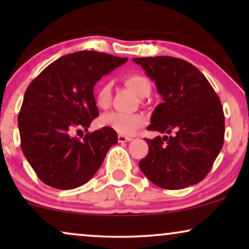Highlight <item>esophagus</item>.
<instances>
[{"label":"esophagus","mask_w":249,"mask_h":249,"mask_svg":"<svg viewBox=\"0 0 249 249\" xmlns=\"http://www.w3.org/2000/svg\"><path fill=\"white\" fill-rule=\"evenodd\" d=\"M131 137H128V136H122V135H119L118 136V142H130L131 141Z\"/></svg>","instance_id":"1"}]
</instances>
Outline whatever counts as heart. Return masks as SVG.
<instances>
[{
    "instance_id": "heart-1",
    "label": "heart",
    "mask_w": 249,
    "mask_h": 249,
    "mask_svg": "<svg viewBox=\"0 0 249 249\" xmlns=\"http://www.w3.org/2000/svg\"><path fill=\"white\" fill-rule=\"evenodd\" d=\"M124 84L135 91L138 96L146 97L151 94L152 84L149 79L141 73H129L124 78ZM112 98V87L110 83H103L96 93V104L98 107L107 108L110 107ZM101 124L107 127L122 136L132 135L145 124L146 119L139 113H121L110 112L100 119Z\"/></svg>"
}]
</instances>
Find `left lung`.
Returning <instances> with one entry per match:
<instances>
[{"label": "left lung", "mask_w": 249, "mask_h": 249, "mask_svg": "<svg viewBox=\"0 0 249 249\" xmlns=\"http://www.w3.org/2000/svg\"><path fill=\"white\" fill-rule=\"evenodd\" d=\"M155 81L163 102L147 130L168 134L147 139L139 169L154 185L182 189L205 178L224 141L222 104L205 76L192 63L172 56L135 57Z\"/></svg>", "instance_id": "left-lung-1"}]
</instances>
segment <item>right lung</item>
I'll use <instances>...</instances> for the list:
<instances>
[{"label":"right lung","instance_id":"right-lung-1","mask_svg":"<svg viewBox=\"0 0 249 249\" xmlns=\"http://www.w3.org/2000/svg\"><path fill=\"white\" fill-rule=\"evenodd\" d=\"M127 60L95 51L74 52L47 66L27 87L18 115L21 149L45 185L83 186L118 142L117 132L107 127L87 132L81 141L71 134L77 128L88 130L98 115L95 84Z\"/></svg>","mask_w":249,"mask_h":249}]
</instances>
